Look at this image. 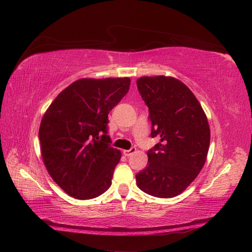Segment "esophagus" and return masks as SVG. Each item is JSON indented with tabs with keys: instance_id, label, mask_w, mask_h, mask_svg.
Wrapping results in <instances>:
<instances>
[{
	"instance_id": "34e87169",
	"label": "esophagus",
	"mask_w": 252,
	"mask_h": 252,
	"mask_svg": "<svg viewBox=\"0 0 252 252\" xmlns=\"http://www.w3.org/2000/svg\"><path fill=\"white\" fill-rule=\"evenodd\" d=\"M135 152H136V148L132 147L131 149H129V151H123V155H125V156H131V155H133Z\"/></svg>"
}]
</instances>
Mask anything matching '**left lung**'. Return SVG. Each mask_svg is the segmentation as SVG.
<instances>
[{
	"instance_id": "8db88e82",
	"label": "left lung",
	"mask_w": 252,
	"mask_h": 252,
	"mask_svg": "<svg viewBox=\"0 0 252 252\" xmlns=\"http://www.w3.org/2000/svg\"><path fill=\"white\" fill-rule=\"evenodd\" d=\"M138 92L149 109L151 136L160 143L148 151L147 167L136 174L140 189L159 198L183 192L205 165L210 127L199 101L173 77H142Z\"/></svg>"
}]
</instances>
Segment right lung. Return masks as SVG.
<instances>
[{"instance_id": "right-lung-1", "label": "right lung", "mask_w": 252, "mask_h": 252, "mask_svg": "<svg viewBox=\"0 0 252 252\" xmlns=\"http://www.w3.org/2000/svg\"><path fill=\"white\" fill-rule=\"evenodd\" d=\"M130 78H83L63 90L42 118L39 140L47 172L77 199H91L111 185L121 152L107 135L108 114L130 88Z\"/></svg>"}]
</instances>
